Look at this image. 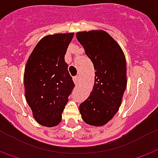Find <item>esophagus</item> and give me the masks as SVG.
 <instances>
[{"instance_id": "esophagus-1", "label": "esophagus", "mask_w": 158, "mask_h": 158, "mask_svg": "<svg viewBox=\"0 0 158 158\" xmlns=\"http://www.w3.org/2000/svg\"><path fill=\"white\" fill-rule=\"evenodd\" d=\"M79 76H75V77H73V81H74V84H75L76 85L79 84Z\"/></svg>"}]
</instances>
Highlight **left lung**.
<instances>
[{
    "mask_svg": "<svg viewBox=\"0 0 158 158\" xmlns=\"http://www.w3.org/2000/svg\"><path fill=\"white\" fill-rule=\"evenodd\" d=\"M76 37L95 69L93 89L80 103L79 111L85 123L103 126L117 113L127 87L125 56L117 43L103 31H80Z\"/></svg>",
    "mask_w": 158,
    "mask_h": 158,
    "instance_id": "8db88e82",
    "label": "left lung"
}]
</instances>
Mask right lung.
<instances>
[{"instance_id":"obj_1","label":"right lung","mask_w":158,"mask_h":158,"mask_svg":"<svg viewBox=\"0 0 158 158\" xmlns=\"http://www.w3.org/2000/svg\"><path fill=\"white\" fill-rule=\"evenodd\" d=\"M73 33L54 34L42 38L25 66L24 85L26 102L35 120L42 126L55 127L74 88L65 61Z\"/></svg>"}]
</instances>
